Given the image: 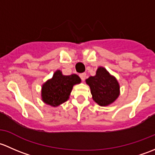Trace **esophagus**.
Segmentation results:
<instances>
[{"mask_svg": "<svg viewBox=\"0 0 155 155\" xmlns=\"http://www.w3.org/2000/svg\"><path fill=\"white\" fill-rule=\"evenodd\" d=\"M80 77H81V80H82L83 81H84V80L86 79V77H87V74H86V73H82V74H80Z\"/></svg>", "mask_w": 155, "mask_h": 155, "instance_id": "esophagus-1", "label": "esophagus"}]
</instances>
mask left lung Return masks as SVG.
<instances>
[{
  "label": "left lung",
  "instance_id": "8db88e82",
  "mask_svg": "<svg viewBox=\"0 0 155 155\" xmlns=\"http://www.w3.org/2000/svg\"><path fill=\"white\" fill-rule=\"evenodd\" d=\"M86 83L90 88L93 101L101 107L109 106L120 95V86L117 79L104 67H98L95 75L87 78Z\"/></svg>",
  "mask_w": 155,
  "mask_h": 155
}]
</instances>
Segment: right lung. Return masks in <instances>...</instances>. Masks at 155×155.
<instances>
[{
    "mask_svg": "<svg viewBox=\"0 0 155 155\" xmlns=\"http://www.w3.org/2000/svg\"><path fill=\"white\" fill-rule=\"evenodd\" d=\"M81 82V78L77 74L63 75L60 70H57L53 77L42 84L41 90L42 101L54 107H58L68 101L73 87Z\"/></svg>",
    "mask_w": 155,
    "mask_h": 155,
    "instance_id": "obj_1",
    "label": "right lung"
}]
</instances>
